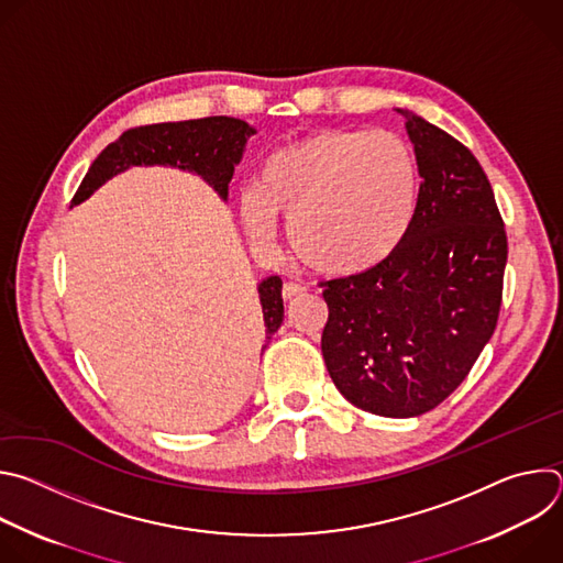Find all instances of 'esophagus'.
<instances>
[{"mask_svg": "<svg viewBox=\"0 0 563 563\" xmlns=\"http://www.w3.org/2000/svg\"><path fill=\"white\" fill-rule=\"evenodd\" d=\"M302 291H305V287H300V285H296V283H285V285H283V298H285V300H291V298H296V296H302Z\"/></svg>", "mask_w": 563, "mask_h": 563, "instance_id": "34e87169", "label": "esophagus"}]
</instances>
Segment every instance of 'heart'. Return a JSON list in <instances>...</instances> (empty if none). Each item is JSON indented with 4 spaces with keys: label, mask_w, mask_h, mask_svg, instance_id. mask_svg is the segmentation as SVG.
<instances>
[{
    "label": "heart",
    "mask_w": 563,
    "mask_h": 563,
    "mask_svg": "<svg viewBox=\"0 0 563 563\" xmlns=\"http://www.w3.org/2000/svg\"><path fill=\"white\" fill-rule=\"evenodd\" d=\"M419 196V157L404 135L330 129L274 151L261 183L240 196V216L256 243H269L283 216L291 252L309 272L350 278L406 243Z\"/></svg>",
    "instance_id": "heart-1"
}]
</instances>
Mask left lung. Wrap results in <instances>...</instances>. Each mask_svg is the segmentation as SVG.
I'll list each match as a JSON object with an SVG mask.
<instances>
[{"label": "left lung", "mask_w": 563, "mask_h": 563, "mask_svg": "<svg viewBox=\"0 0 563 563\" xmlns=\"http://www.w3.org/2000/svg\"><path fill=\"white\" fill-rule=\"evenodd\" d=\"M396 111L423 178L417 218L387 263L325 283L330 316L320 347L350 404L408 419L445 400L490 341L508 240L470 148L421 115Z\"/></svg>", "instance_id": "8db88e82"}]
</instances>
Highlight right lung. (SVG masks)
Segmentation results:
<instances>
[{"mask_svg":"<svg viewBox=\"0 0 563 563\" xmlns=\"http://www.w3.org/2000/svg\"><path fill=\"white\" fill-rule=\"evenodd\" d=\"M254 133L256 129L245 120L227 115L129 129L93 159L70 207L85 202L107 180L131 167L155 165L191 172L227 200L233 169L243 159L247 140ZM280 291L283 280L278 276H269L258 285L265 339H272L283 323L285 307Z\"/></svg>","mask_w":563,"mask_h":563,"instance_id":"add662e5","label":"right lung"}]
</instances>
